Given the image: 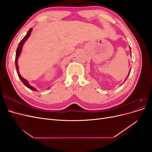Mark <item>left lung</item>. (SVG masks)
<instances>
[{
  "label": "left lung",
  "instance_id": "1",
  "mask_svg": "<svg viewBox=\"0 0 152 152\" xmlns=\"http://www.w3.org/2000/svg\"><path fill=\"white\" fill-rule=\"evenodd\" d=\"M129 49H130V50H131V48H130V46H129ZM130 72H131V69H130V70H129V73H128V75H127V77H126V79H125V81L126 80V79H127V77H128V76L129 75V74H130ZM125 81H124V82H125Z\"/></svg>",
  "mask_w": 152,
  "mask_h": 152
}]
</instances>
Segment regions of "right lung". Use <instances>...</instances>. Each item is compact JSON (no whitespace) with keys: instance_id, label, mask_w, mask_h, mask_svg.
<instances>
[{"instance_id":"obj_1","label":"right lung","mask_w":152,"mask_h":152,"mask_svg":"<svg viewBox=\"0 0 152 152\" xmlns=\"http://www.w3.org/2000/svg\"><path fill=\"white\" fill-rule=\"evenodd\" d=\"M31 30H32V28H30V29L28 30V31L27 32L26 35L24 37V38L23 39L20 41V42L19 45H18V48H17V49H16V52L15 65H16V71H17V73H18V77H19L20 80H21V82H23V83L24 84V85H25L26 87H28V88H29L30 89H31V90H33V91H37V90L34 87L31 86L29 84V82H28V81H27L25 79H24V78L23 77L20 75V72H19V67H18V58H19V56H20V54H21L23 46V45H24L25 42L26 41V40L29 38V37H30V34H31Z\"/></svg>"}]
</instances>
